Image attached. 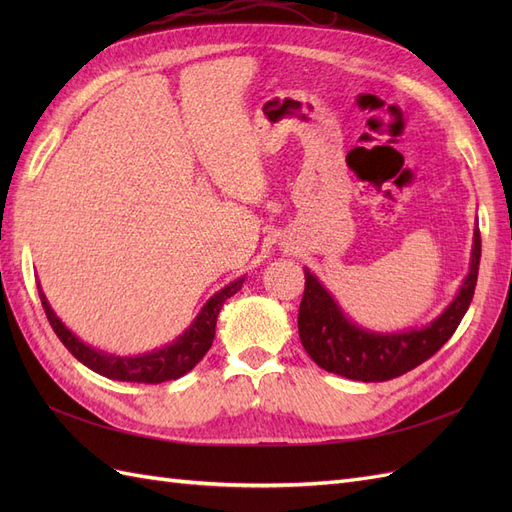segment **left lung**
Masks as SVG:
<instances>
[{"mask_svg":"<svg viewBox=\"0 0 512 512\" xmlns=\"http://www.w3.org/2000/svg\"><path fill=\"white\" fill-rule=\"evenodd\" d=\"M480 265V230L474 228L470 271L455 299L444 312L421 329L378 333L359 327L337 305L318 277L305 269V292L299 307V337L312 361L331 371L361 382H384L425 363L436 354L466 316L474 297Z\"/></svg>","mask_w":512,"mask_h":512,"instance_id":"1","label":"left lung"}]
</instances>
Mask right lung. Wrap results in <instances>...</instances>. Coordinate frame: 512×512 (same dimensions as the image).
I'll return each instance as SVG.
<instances>
[{"instance_id": "add662e5", "label": "right lung", "mask_w": 512, "mask_h": 512, "mask_svg": "<svg viewBox=\"0 0 512 512\" xmlns=\"http://www.w3.org/2000/svg\"><path fill=\"white\" fill-rule=\"evenodd\" d=\"M243 282H245V275L237 277L235 282H230L228 286L215 292L213 297L200 307V312L190 327L185 329L177 339H173V342L136 356L108 354L104 350H98L94 346L81 342V339L57 318L53 307L49 305V301H46L40 284H38V294L44 307V314L49 318L57 337L61 339V344H64L72 352V356H76V359H79L85 367L96 371L100 376L119 380V382L160 384L166 380H177L185 376L190 369L196 367L200 359H203L213 344L215 322H218L222 305L226 303V299L232 297V294H237L241 290Z\"/></svg>"}]
</instances>
